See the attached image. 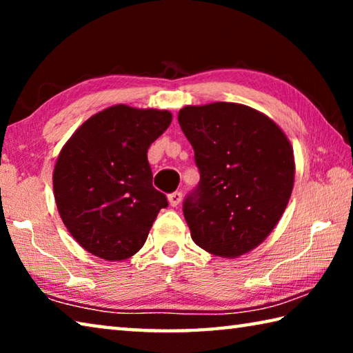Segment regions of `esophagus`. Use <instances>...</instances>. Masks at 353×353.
<instances>
[{
  "label": "esophagus",
  "instance_id": "1",
  "mask_svg": "<svg viewBox=\"0 0 353 353\" xmlns=\"http://www.w3.org/2000/svg\"><path fill=\"white\" fill-rule=\"evenodd\" d=\"M168 201H170L171 207H177L182 201V193H181V191H174V193L168 194Z\"/></svg>",
  "mask_w": 353,
  "mask_h": 353
}]
</instances>
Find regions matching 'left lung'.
Masks as SVG:
<instances>
[{
	"label": "left lung",
	"mask_w": 353,
	"mask_h": 353,
	"mask_svg": "<svg viewBox=\"0 0 353 353\" xmlns=\"http://www.w3.org/2000/svg\"><path fill=\"white\" fill-rule=\"evenodd\" d=\"M177 119L201 172L183 202L191 238L224 259L250 252L288 205L296 172L288 137L265 113L236 103L185 105Z\"/></svg>",
	"instance_id": "8db88e82"
}]
</instances>
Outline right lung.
Instances as JSON below:
<instances>
[{"label":"right lung","mask_w":353,"mask_h":353,"mask_svg":"<svg viewBox=\"0 0 353 353\" xmlns=\"http://www.w3.org/2000/svg\"><path fill=\"white\" fill-rule=\"evenodd\" d=\"M168 110L117 104L83 121L59 152L52 188L71 236L121 261L145 244L166 196L152 187L148 149L171 124Z\"/></svg>","instance_id":"1"}]
</instances>
